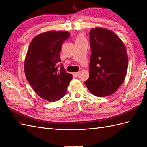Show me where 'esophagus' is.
<instances>
[{
    "label": "esophagus",
    "instance_id": "34e87169",
    "mask_svg": "<svg viewBox=\"0 0 147 147\" xmlns=\"http://www.w3.org/2000/svg\"><path fill=\"white\" fill-rule=\"evenodd\" d=\"M73 75L74 76H78V74H79V73H73Z\"/></svg>",
    "mask_w": 147,
    "mask_h": 147
}]
</instances>
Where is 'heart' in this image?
Returning a JSON list of instances; mask_svg holds the SVG:
<instances>
[{"label": "heart", "mask_w": 147, "mask_h": 147, "mask_svg": "<svg viewBox=\"0 0 147 147\" xmlns=\"http://www.w3.org/2000/svg\"><path fill=\"white\" fill-rule=\"evenodd\" d=\"M85 40V36H84V35H83V33H80V34H78V35L76 36V42H77V41H81V40Z\"/></svg>", "instance_id": "obj_1"}]
</instances>
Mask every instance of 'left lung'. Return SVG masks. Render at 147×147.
Returning a JSON list of instances; mask_svg holds the SVG:
<instances>
[{"label": "left lung", "mask_w": 147, "mask_h": 147, "mask_svg": "<svg viewBox=\"0 0 147 147\" xmlns=\"http://www.w3.org/2000/svg\"><path fill=\"white\" fill-rule=\"evenodd\" d=\"M90 38V76L85 84L93 95L109 96L117 91L126 77L128 65L126 47L116 34L102 28H92Z\"/></svg>", "instance_id": "left-lung-1"}]
</instances>
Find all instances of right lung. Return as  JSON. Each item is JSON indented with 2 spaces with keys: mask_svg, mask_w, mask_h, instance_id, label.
<instances>
[{
  "mask_svg": "<svg viewBox=\"0 0 147 147\" xmlns=\"http://www.w3.org/2000/svg\"><path fill=\"white\" fill-rule=\"evenodd\" d=\"M69 35L67 32L56 31L39 34L28 49L24 64L26 80L37 95L45 100L61 99L73 78L62 65L58 70L62 45Z\"/></svg>",
  "mask_w": 147,
  "mask_h": 147,
  "instance_id": "obj_1",
  "label": "right lung"
}]
</instances>
